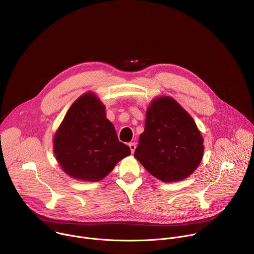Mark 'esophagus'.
<instances>
[{
  "label": "esophagus",
  "mask_w": 254,
  "mask_h": 254,
  "mask_svg": "<svg viewBox=\"0 0 254 254\" xmlns=\"http://www.w3.org/2000/svg\"><path fill=\"white\" fill-rule=\"evenodd\" d=\"M129 148H130V152H131V154H133L134 153V151H135V148H136V144H135V142L133 141V142H130L129 144Z\"/></svg>",
  "instance_id": "obj_1"
}]
</instances>
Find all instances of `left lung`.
<instances>
[{"label": "left lung", "mask_w": 254, "mask_h": 254, "mask_svg": "<svg viewBox=\"0 0 254 254\" xmlns=\"http://www.w3.org/2000/svg\"><path fill=\"white\" fill-rule=\"evenodd\" d=\"M203 151L202 135L190 115L171 97L156 98L134 151L144 169L163 182L181 181L197 169Z\"/></svg>", "instance_id": "1"}]
</instances>
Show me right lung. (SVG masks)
I'll return each instance as SVG.
<instances>
[{
	"instance_id": "1",
	"label": "right lung",
	"mask_w": 254,
	"mask_h": 254,
	"mask_svg": "<svg viewBox=\"0 0 254 254\" xmlns=\"http://www.w3.org/2000/svg\"><path fill=\"white\" fill-rule=\"evenodd\" d=\"M54 154L67 175L96 182L130 155V149L119 140L104 105L87 93L69 108L54 136Z\"/></svg>"
}]
</instances>
